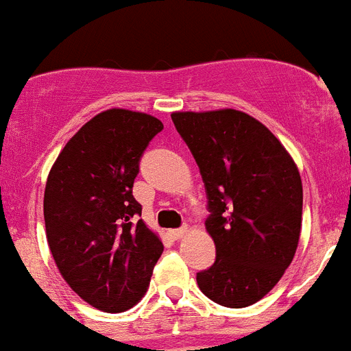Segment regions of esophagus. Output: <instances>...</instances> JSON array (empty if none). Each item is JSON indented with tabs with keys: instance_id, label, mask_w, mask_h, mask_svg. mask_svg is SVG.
I'll list each match as a JSON object with an SVG mask.
<instances>
[{
	"instance_id": "1",
	"label": "esophagus",
	"mask_w": 351,
	"mask_h": 351,
	"mask_svg": "<svg viewBox=\"0 0 351 351\" xmlns=\"http://www.w3.org/2000/svg\"><path fill=\"white\" fill-rule=\"evenodd\" d=\"M186 234H188V228H186V226H182V228H176V230H169L170 239H173V241L182 239Z\"/></svg>"
}]
</instances>
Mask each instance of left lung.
Segmentation results:
<instances>
[{
    "mask_svg": "<svg viewBox=\"0 0 351 351\" xmlns=\"http://www.w3.org/2000/svg\"><path fill=\"white\" fill-rule=\"evenodd\" d=\"M206 182L207 234L216 262L198 272L204 295L226 308L258 302L295 256L302 226V181L274 133L235 108L172 112Z\"/></svg>",
    "mask_w": 351,
    "mask_h": 351,
    "instance_id": "8db88e82",
    "label": "left lung"
}]
</instances>
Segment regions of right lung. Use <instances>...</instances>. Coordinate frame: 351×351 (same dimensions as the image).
Here are the masks:
<instances>
[{"label":"right lung","instance_id":"add662e5","mask_svg":"<svg viewBox=\"0 0 351 351\" xmlns=\"http://www.w3.org/2000/svg\"><path fill=\"white\" fill-rule=\"evenodd\" d=\"M163 130L128 108L96 114L61 149L43 193L45 234L68 287L93 308L123 313L149 288L163 243L133 198L138 160Z\"/></svg>","mask_w":351,"mask_h":351}]
</instances>
